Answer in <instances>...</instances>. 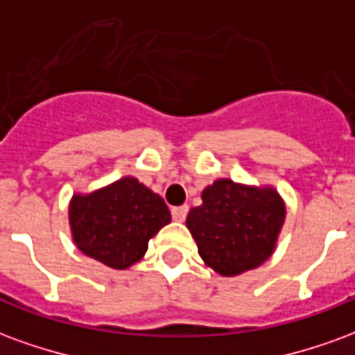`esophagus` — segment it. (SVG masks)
Here are the masks:
<instances>
[{"mask_svg":"<svg viewBox=\"0 0 355 355\" xmlns=\"http://www.w3.org/2000/svg\"><path fill=\"white\" fill-rule=\"evenodd\" d=\"M171 215H173V218H175L177 223H182V220L186 218V215H188V205L173 207V209H171Z\"/></svg>","mask_w":355,"mask_h":355,"instance_id":"obj_1","label":"esophagus"}]
</instances>
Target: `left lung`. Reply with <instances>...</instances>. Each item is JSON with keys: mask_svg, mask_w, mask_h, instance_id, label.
<instances>
[{"mask_svg": "<svg viewBox=\"0 0 355 355\" xmlns=\"http://www.w3.org/2000/svg\"><path fill=\"white\" fill-rule=\"evenodd\" d=\"M201 200L200 207L190 209L186 226L209 268L230 277L270 259L285 223V203L274 188L218 178Z\"/></svg>", "mask_w": 355, "mask_h": 355, "instance_id": "8db88e82", "label": "left lung"}]
</instances>
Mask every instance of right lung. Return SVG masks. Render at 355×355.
I'll use <instances>...</instances> for the list:
<instances>
[{
  "instance_id": "1",
  "label": "right lung",
  "mask_w": 355,
  "mask_h": 355,
  "mask_svg": "<svg viewBox=\"0 0 355 355\" xmlns=\"http://www.w3.org/2000/svg\"><path fill=\"white\" fill-rule=\"evenodd\" d=\"M68 216L81 253L116 270L139 262L148 241L171 223L165 201L135 177L91 193H73Z\"/></svg>"
}]
</instances>
